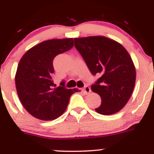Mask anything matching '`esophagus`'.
Returning a JSON list of instances; mask_svg holds the SVG:
<instances>
[{
  "mask_svg": "<svg viewBox=\"0 0 154 154\" xmlns=\"http://www.w3.org/2000/svg\"><path fill=\"white\" fill-rule=\"evenodd\" d=\"M83 91H84L86 94H89V93L91 92V90H90V87H88V86H85V87H84V89H83Z\"/></svg>",
  "mask_w": 154,
  "mask_h": 154,
  "instance_id": "1",
  "label": "esophagus"
}]
</instances>
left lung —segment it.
<instances>
[{
    "mask_svg": "<svg viewBox=\"0 0 154 154\" xmlns=\"http://www.w3.org/2000/svg\"><path fill=\"white\" fill-rule=\"evenodd\" d=\"M74 46L93 75L100 78L91 86L101 97L95 110L104 116L120 111L130 99L135 85L136 70L130 54L117 42L105 36L74 38Z\"/></svg>",
    "mask_w": 154,
    "mask_h": 154,
    "instance_id": "8db88e82",
    "label": "left lung"
}]
</instances>
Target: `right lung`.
I'll list each match as a JSON object with an SVG mask.
<instances>
[{"mask_svg":"<svg viewBox=\"0 0 154 154\" xmlns=\"http://www.w3.org/2000/svg\"><path fill=\"white\" fill-rule=\"evenodd\" d=\"M74 46V38L44 41L26 51L19 62L15 76L17 94L30 115L54 120L67 109L70 96L78 89H67L64 82L56 87L52 80L53 60Z\"/></svg>","mask_w":154,"mask_h":154,"instance_id":"add662e5","label":"right lung"}]
</instances>
